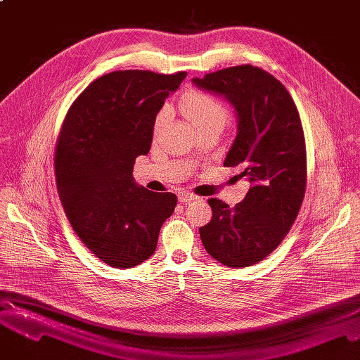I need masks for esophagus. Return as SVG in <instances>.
I'll return each instance as SVG.
<instances>
[{"mask_svg": "<svg viewBox=\"0 0 360 360\" xmlns=\"http://www.w3.org/2000/svg\"><path fill=\"white\" fill-rule=\"evenodd\" d=\"M198 196L193 193H188V192H180L179 193V200L180 202H192V200H196Z\"/></svg>", "mask_w": 360, "mask_h": 360, "instance_id": "34e87169", "label": "esophagus"}]
</instances>
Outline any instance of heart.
<instances>
[{
	"instance_id": "1",
	"label": "heart",
	"mask_w": 360,
	"mask_h": 360,
	"mask_svg": "<svg viewBox=\"0 0 360 360\" xmlns=\"http://www.w3.org/2000/svg\"><path fill=\"white\" fill-rule=\"evenodd\" d=\"M180 109L196 131L207 127H223L227 121V108L211 94L202 91L186 93L180 102ZM169 118V108L164 106L156 113L153 121V133H160Z\"/></svg>"
}]
</instances>
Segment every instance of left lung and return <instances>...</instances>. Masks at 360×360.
Instances as JSON below:
<instances>
[{
    "instance_id": "1",
    "label": "left lung",
    "mask_w": 360,
    "mask_h": 360,
    "mask_svg": "<svg viewBox=\"0 0 360 360\" xmlns=\"http://www.w3.org/2000/svg\"><path fill=\"white\" fill-rule=\"evenodd\" d=\"M198 89L235 108L236 137L224 167H238L250 191L230 208L208 199L212 219L199 229L207 252L239 269L262 262L290 232L306 192V143L292 97L266 70L240 65L193 78Z\"/></svg>"
}]
</instances>
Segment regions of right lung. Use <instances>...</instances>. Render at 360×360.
I'll return each instance as SVG.
<instances>
[{
  "label": "right lung",
  "instance_id": "right-lung-1",
  "mask_svg": "<svg viewBox=\"0 0 360 360\" xmlns=\"http://www.w3.org/2000/svg\"><path fill=\"white\" fill-rule=\"evenodd\" d=\"M186 72L117 70L85 89L63 121L54 155L56 184L69 223L97 258L130 269L149 258L174 193L150 192L133 179L148 155L153 121Z\"/></svg>",
  "mask_w": 360,
  "mask_h": 360
}]
</instances>
